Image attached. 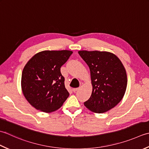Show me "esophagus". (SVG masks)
<instances>
[{"label":"esophagus","instance_id":"34e87169","mask_svg":"<svg viewBox=\"0 0 149 149\" xmlns=\"http://www.w3.org/2000/svg\"><path fill=\"white\" fill-rule=\"evenodd\" d=\"M78 89H79V88H73V89H72V91L76 92V91H77Z\"/></svg>","mask_w":149,"mask_h":149}]
</instances>
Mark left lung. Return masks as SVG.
Returning <instances> with one entry per match:
<instances>
[{
  "instance_id": "obj_1",
  "label": "left lung",
  "mask_w": 149,
  "mask_h": 149,
  "mask_svg": "<svg viewBox=\"0 0 149 149\" xmlns=\"http://www.w3.org/2000/svg\"><path fill=\"white\" fill-rule=\"evenodd\" d=\"M89 66L93 86L91 96L84 102L96 113H103L114 107L125 95L127 77L120 60L107 51H79Z\"/></svg>"
}]
</instances>
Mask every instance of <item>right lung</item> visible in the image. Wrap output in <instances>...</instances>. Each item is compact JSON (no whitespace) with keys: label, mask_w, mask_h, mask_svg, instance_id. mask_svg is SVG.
Wrapping results in <instances>:
<instances>
[{"label":"right lung","mask_w":149,"mask_h":149,"mask_svg":"<svg viewBox=\"0 0 149 149\" xmlns=\"http://www.w3.org/2000/svg\"><path fill=\"white\" fill-rule=\"evenodd\" d=\"M72 53L68 50L41 51L26 64L21 86L26 99L36 109L51 113L61 107L68 98L60 68Z\"/></svg>","instance_id":"add662e5"}]
</instances>
